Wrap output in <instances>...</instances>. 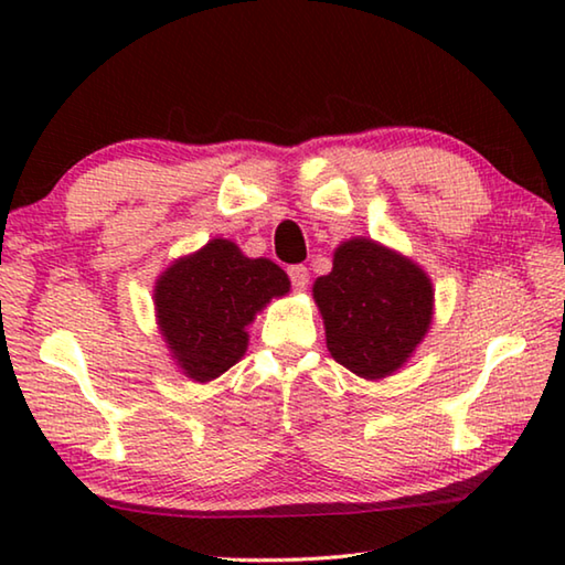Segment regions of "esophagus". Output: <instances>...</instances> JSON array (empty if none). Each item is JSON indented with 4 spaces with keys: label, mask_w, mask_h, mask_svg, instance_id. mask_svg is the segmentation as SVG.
Wrapping results in <instances>:
<instances>
[{
    "label": "esophagus",
    "mask_w": 565,
    "mask_h": 565,
    "mask_svg": "<svg viewBox=\"0 0 565 565\" xmlns=\"http://www.w3.org/2000/svg\"><path fill=\"white\" fill-rule=\"evenodd\" d=\"M289 279H291V286L296 291H303L306 286H309V269H306V266H301V264H294V266H289Z\"/></svg>",
    "instance_id": "1"
}]
</instances>
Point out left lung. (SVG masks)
Returning <instances> with one entry per match:
<instances>
[{
  "label": "left lung",
  "instance_id": "1",
  "mask_svg": "<svg viewBox=\"0 0 565 565\" xmlns=\"http://www.w3.org/2000/svg\"><path fill=\"white\" fill-rule=\"evenodd\" d=\"M327 347L361 379H384L414 353L434 311L428 276L371 238H351L313 284Z\"/></svg>",
  "mask_w": 565,
  "mask_h": 565
}]
</instances>
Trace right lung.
Segmentation results:
<instances>
[{
	"label": "right lung",
	"mask_w": 565,
	"mask_h": 565,
	"mask_svg": "<svg viewBox=\"0 0 565 565\" xmlns=\"http://www.w3.org/2000/svg\"><path fill=\"white\" fill-rule=\"evenodd\" d=\"M289 291V276L269 259H246L214 238L179 259L157 281L159 327L184 374L212 381L244 356L246 327L271 296Z\"/></svg>",
	"instance_id": "obj_1"
}]
</instances>
